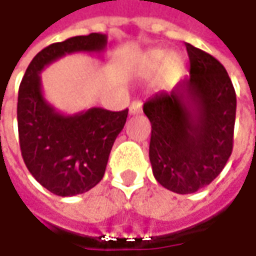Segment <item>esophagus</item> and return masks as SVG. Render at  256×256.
I'll list each match as a JSON object with an SVG mask.
<instances>
[{
    "label": "esophagus",
    "instance_id": "esophagus-1",
    "mask_svg": "<svg viewBox=\"0 0 256 256\" xmlns=\"http://www.w3.org/2000/svg\"><path fill=\"white\" fill-rule=\"evenodd\" d=\"M142 102L140 100H134L132 102V104H130V108H128V113L130 114H138V113H142Z\"/></svg>",
    "mask_w": 256,
    "mask_h": 256
}]
</instances>
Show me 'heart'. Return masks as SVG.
I'll list each match as a JSON object with an SVG mask.
<instances>
[{
    "instance_id": "obj_1",
    "label": "heart",
    "mask_w": 256,
    "mask_h": 256,
    "mask_svg": "<svg viewBox=\"0 0 256 256\" xmlns=\"http://www.w3.org/2000/svg\"><path fill=\"white\" fill-rule=\"evenodd\" d=\"M163 59H164L163 52H156V54H153L152 58H150V64H152L153 66H157ZM180 64H181L180 58L177 56V55H170V56L167 58V68H168V69H174V68L180 66Z\"/></svg>"
}]
</instances>
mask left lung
<instances>
[{
  "label": "left lung",
  "mask_w": 256,
  "mask_h": 256,
  "mask_svg": "<svg viewBox=\"0 0 256 256\" xmlns=\"http://www.w3.org/2000/svg\"><path fill=\"white\" fill-rule=\"evenodd\" d=\"M190 76L143 106L152 123L150 163L156 180L177 194L204 188L232 153L236 96L216 58L186 44Z\"/></svg>",
  "instance_id": "8db88e82"
}]
</instances>
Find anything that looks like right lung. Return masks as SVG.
Wrapping results in <instances>:
<instances>
[{
    "label": "right lung",
    "mask_w": 256,
    "mask_h": 256,
    "mask_svg": "<svg viewBox=\"0 0 256 256\" xmlns=\"http://www.w3.org/2000/svg\"><path fill=\"white\" fill-rule=\"evenodd\" d=\"M106 45L108 36L96 32L52 44L32 59L20 84L16 118L24 162L42 187L60 197L84 194L103 178L128 109L64 114L45 99L40 72L65 55L102 54Z\"/></svg>",
    "instance_id": "1"
}]
</instances>
